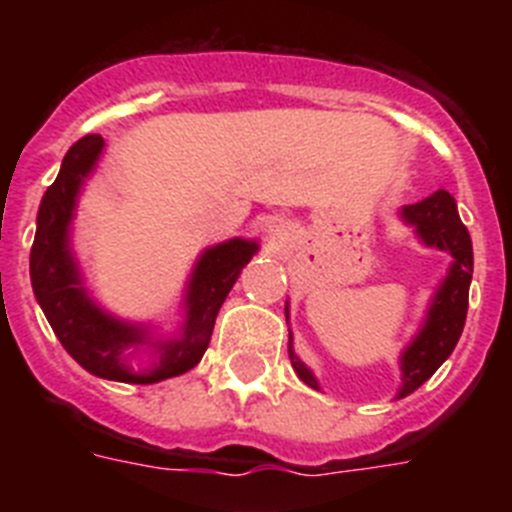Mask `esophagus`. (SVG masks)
Instances as JSON below:
<instances>
[{"mask_svg":"<svg viewBox=\"0 0 512 512\" xmlns=\"http://www.w3.org/2000/svg\"><path fill=\"white\" fill-rule=\"evenodd\" d=\"M269 235H271V238L277 235V228H274V225H269Z\"/></svg>","mask_w":512,"mask_h":512,"instance_id":"1","label":"esophagus"}]
</instances>
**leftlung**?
Returning a JSON list of instances; mask_svg holds the SVG:
<instances>
[{
  "label": "left lung",
  "mask_w": 512,
  "mask_h": 512,
  "mask_svg": "<svg viewBox=\"0 0 512 512\" xmlns=\"http://www.w3.org/2000/svg\"><path fill=\"white\" fill-rule=\"evenodd\" d=\"M400 215L405 223L413 225L415 233H418V238L425 246H436L441 251H449L451 259H454L449 266V274H446L438 292L433 295L423 328L413 338V343L402 351V387L397 392V397H408L410 392H415L420 384L433 377V372H436L443 361L449 359L454 346L459 343L464 320H467L474 256L469 230L461 223L454 197L446 189H438L436 194L415 202V205H405ZM284 312H287L289 320V307H284ZM289 361H292V369L297 372V377L307 387L320 390L318 379L312 377L310 369L292 351V333H289Z\"/></svg>",
  "instance_id": "obj_1"
}]
</instances>
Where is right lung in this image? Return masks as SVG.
Returning a JSON list of instances; mask_svg holds the SVG:
<instances>
[{
	"label": "right lung",
	"mask_w": 512,
	"mask_h": 512,
	"mask_svg": "<svg viewBox=\"0 0 512 512\" xmlns=\"http://www.w3.org/2000/svg\"><path fill=\"white\" fill-rule=\"evenodd\" d=\"M102 148V135H84L76 140L63 156L56 182L43 194L38 230L30 248V279H33L35 300L43 307L61 346L94 377L130 384H153L179 377L194 369L205 356L217 312L243 266L259 251V243L230 238L202 253L187 284V297H184L187 312H184L182 333L176 338L153 341L143 325L125 323L107 315L87 295L69 243L76 197L84 179L97 166ZM140 345H151L159 361L146 373H133L124 364V351L137 350Z\"/></svg>",
	"instance_id": "right-lung-1"
}]
</instances>
